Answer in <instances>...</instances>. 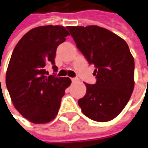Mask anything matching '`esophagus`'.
Returning a JSON list of instances; mask_svg holds the SVG:
<instances>
[{
	"label": "esophagus",
	"instance_id": "obj_1",
	"mask_svg": "<svg viewBox=\"0 0 148 148\" xmlns=\"http://www.w3.org/2000/svg\"><path fill=\"white\" fill-rule=\"evenodd\" d=\"M71 81L72 82H76V81H78V78H71Z\"/></svg>",
	"mask_w": 148,
	"mask_h": 148
}]
</instances>
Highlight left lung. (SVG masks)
<instances>
[{"instance_id":"1","label":"left lung","mask_w":148,"mask_h":148,"mask_svg":"<svg viewBox=\"0 0 148 148\" xmlns=\"http://www.w3.org/2000/svg\"><path fill=\"white\" fill-rule=\"evenodd\" d=\"M74 42L89 64L97 82L85 84L78 101L83 113L97 122L113 120L130 101L134 87V60L124 39L96 25L69 26Z\"/></svg>"}]
</instances>
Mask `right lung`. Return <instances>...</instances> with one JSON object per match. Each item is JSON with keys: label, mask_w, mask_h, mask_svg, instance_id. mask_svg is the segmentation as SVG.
I'll return each instance as SVG.
<instances>
[{"label": "right lung", "mask_w": 148, "mask_h": 148, "mask_svg": "<svg viewBox=\"0 0 148 148\" xmlns=\"http://www.w3.org/2000/svg\"><path fill=\"white\" fill-rule=\"evenodd\" d=\"M69 33L62 26L47 25L28 31L14 47L8 65L5 84L14 107L34 124H45L57 115L71 80L49 75L47 64H55L56 49Z\"/></svg>", "instance_id": "add662e5"}]
</instances>
